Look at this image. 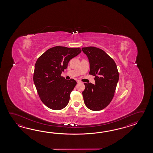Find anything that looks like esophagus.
<instances>
[{"label": "esophagus", "instance_id": "1", "mask_svg": "<svg viewBox=\"0 0 153 153\" xmlns=\"http://www.w3.org/2000/svg\"><path fill=\"white\" fill-rule=\"evenodd\" d=\"M76 82H77V83H80V82H81V81H80V80H76Z\"/></svg>", "mask_w": 153, "mask_h": 153}]
</instances>
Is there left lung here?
<instances>
[{"mask_svg":"<svg viewBox=\"0 0 153 153\" xmlns=\"http://www.w3.org/2000/svg\"><path fill=\"white\" fill-rule=\"evenodd\" d=\"M90 63L89 74L95 84L84 83L82 91L85 104L91 111L103 109L111 103L119 80V72L114 60L103 50L95 47L82 48Z\"/></svg>","mask_w":153,"mask_h":153,"instance_id":"left-lung-1","label":"left lung"}]
</instances>
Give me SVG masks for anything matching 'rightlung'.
<instances>
[{"instance_id":"add662e5","label":"right lung","mask_w":153,"mask_h":153,"mask_svg":"<svg viewBox=\"0 0 153 153\" xmlns=\"http://www.w3.org/2000/svg\"><path fill=\"white\" fill-rule=\"evenodd\" d=\"M81 52L79 48L57 46L48 50L37 59L33 81L40 100L46 107L58 111L68 103L76 81L73 79L65 80L61 75L69 61Z\"/></svg>"}]
</instances>
